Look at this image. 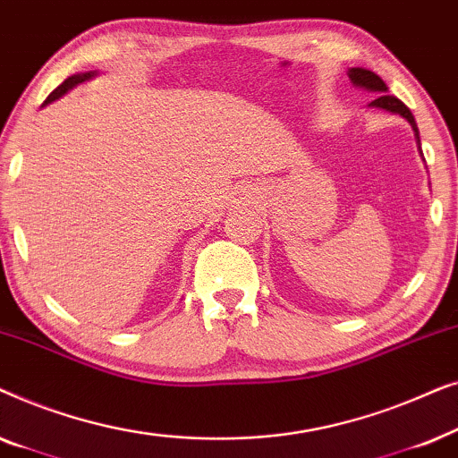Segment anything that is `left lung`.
<instances>
[{
    "label": "left lung",
    "mask_w": 458,
    "mask_h": 458,
    "mask_svg": "<svg viewBox=\"0 0 458 458\" xmlns=\"http://www.w3.org/2000/svg\"><path fill=\"white\" fill-rule=\"evenodd\" d=\"M348 77H350V81H352V85L360 87V89L379 93V98L371 102V106H375V108L387 110V112H392V114H400L403 118H406V121L411 123L412 131H415L417 146H419V149H421V140H419V129H417L415 116H412V112L406 108V106L400 102L398 98L387 96V85L381 81V77H377V74L371 71H367V68H350Z\"/></svg>",
    "instance_id": "1"
}]
</instances>
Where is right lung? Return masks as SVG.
Masks as SVG:
<instances>
[{
  "instance_id": "right-lung-1",
  "label": "right lung",
  "mask_w": 458,
  "mask_h": 458,
  "mask_svg": "<svg viewBox=\"0 0 458 458\" xmlns=\"http://www.w3.org/2000/svg\"><path fill=\"white\" fill-rule=\"evenodd\" d=\"M96 74H98V72H81V74H72V77H68V79L64 81V83H62L60 87H55V89H54L52 93H49L46 102H43V106L52 104L54 99H58V98L64 96V93H66L68 89H72V87H77L79 83H83V81H87V79L96 77Z\"/></svg>"
}]
</instances>
